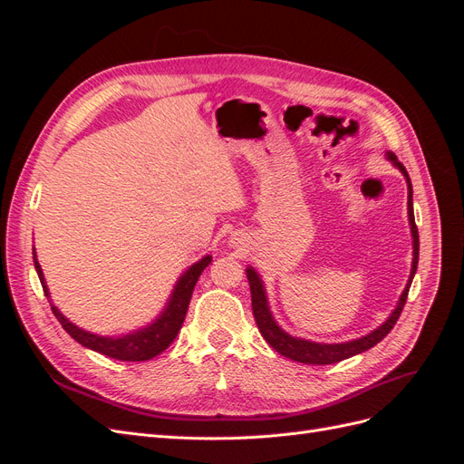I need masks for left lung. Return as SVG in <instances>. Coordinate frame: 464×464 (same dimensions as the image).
I'll list each match as a JSON object with an SVG mask.
<instances>
[{
    "mask_svg": "<svg viewBox=\"0 0 464 464\" xmlns=\"http://www.w3.org/2000/svg\"><path fill=\"white\" fill-rule=\"evenodd\" d=\"M389 160L395 164L399 170L404 174L406 184H409V220H411V230H412V240H414V261H412V271L409 285H406L402 296L399 300V305L395 307V312L391 314V317L383 323L382 327L372 331L370 334L362 336L358 341H350V343H341V344H321V343H312V341H302V339H294V336L286 334L283 329H280L271 312L269 305H266V296L263 290V283L259 275L254 269H246L247 280H249V290H251V310H254V317L257 323V329L263 334V339L269 343L278 354H283L294 362H302V363H312V366H325V363H336L343 362L350 356H356L360 353H366L372 346H375L379 341H383L385 336L391 333V329L395 327L397 319L401 317L402 307L406 304V298H409V290L412 285V278L418 266V254H420V240H418V228L414 222V208H412V184L409 172L406 168L397 160V157L392 152H389Z\"/></svg>",
    "mask_w": 464,
    "mask_h": 464,
    "instance_id": "obj_1",
    "label": "left lung"
}]
</instances>
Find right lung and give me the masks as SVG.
I'll list each match as a JSON object with an SVG mask.
<instances>
[{
  "instance_id": "1",
  "label": "right lung",
  "mask_w": 464,
  "mask_h": 464,
  "mask_svg": "<svg viewBox=\"0 0 464 464\" xmlns=\"http://www.w3.org/2000/svg\"><path fill=\"white\" fill-rule=\"evenodd\" d=\"M208 263H210V256L191 265L189 269L181 275V278L178 280V285L172 292V298L166 305L164 314L157 321H154L152 325H149L141 331L120 336V339H111V336H98V334H92V333H87V331L75 327L73 323H69L58 312V307L55 305H52V312L55 317H58V321L62 323V327L67 331V334H72V339H75L79 344L94 350V353H101L108 358H116V360H123V362H145V360L159 356L174 343V339L181 329V323H184V319H186L193 288H195V285H198V278ZM34 266H36L42 288H44V294L48 296V286L44 283V276H42V269L36 261V256H34Z\"/></svg>"
}]
</instances>
